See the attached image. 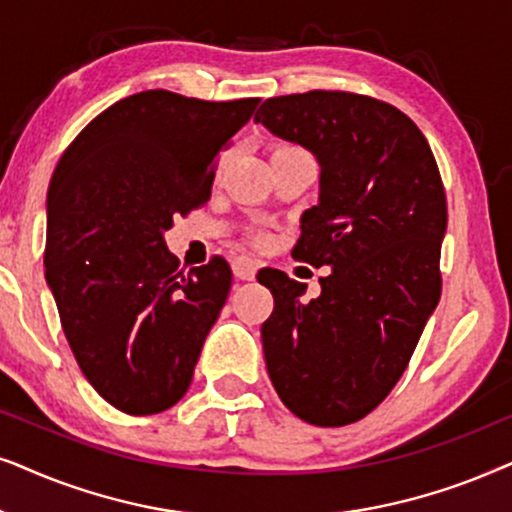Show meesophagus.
<instances>
[{
  "label": "esophagus",
  "instance_id": "obj_1",
  "mask_svg": "<svg viewBox=\"0 0 512 512\" xmlns=\"http://www.w3.org/2000/svg\"><path fill=\"white\" fill-rule=\"evenodd\" d=\"M231 269H234V276L241 278V281H252L257 269H260V264H257V260H252V257L238 255L236 260L231 262Z\"/></svg>",
  "mask_w": 512,
  "mask_h": 512
}]
</instances>
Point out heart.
Listing matches in <instances>:
<instances>
[{
    "label": "heart",
    "instance_id": "heart-1",
    "mask_svg": "<svg viewBox=\"0 0 512 512\" xmlns=\"http://www.w3.org/2000/svg\"><path fill=\"white\" fill-rule=\"evenodd\" d=\"M278 149H297V147H288V145H285V147H278ZM257 241H267V236L257 234Z\"/></svg>",
    "mask_w": 512,
    "mask_h": 512
}]
</instances>
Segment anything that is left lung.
<instances>
[{
	"instance_id": "8db88e82",
	"label": "left lung",
	"mask_w": 512,
	"mask_h": 512,
	"mask_svg": "<svg viewBox=\"0 0 512 512\" xmlns=\"http://www.w3.org/2000/svg\"><path fill=\"white\" fill-rule=\"evenodd\" d=\"M255 124L318 159V206L304 210L292 257L332 267L311 302L283 271L257 276L274 295L262 325L271 384L306 424H353L403 377L440 302L447 199L438 163L417 124L370 95H278Z\"/></svg>"
}]
</instances>
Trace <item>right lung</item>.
Segmentation results:
<instances>
[{"label": "right lung", "instance_id": "add662e5", "mask_svg": "<svg viewBox=\"0 0 512 512\" xmlns=\"http://www.w3.org/2000/svg\"><path fill=\"white\" fill-rule=\"evenodd\" d=\"M260 98L142 91L60 156L46 199V283L77 363L117 410L145 417L192 384L231 288L224 257L177 269L163 231L210 199L215 159Z\"/></svg>", "mask_w": 512, "mask_h": 512}]
</instances>
